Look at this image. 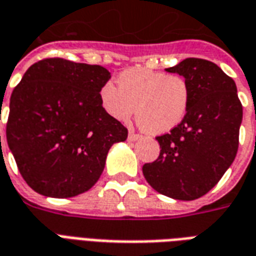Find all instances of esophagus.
<instances>
[{"instance_id":"34e87169","label":"esophagus","mask_w":256,"mask_h":256,"mask_svg":"<svg viewBox=\"0 0 256 256\" xmlns=\"http://www.w3.org/2000/svg\"><path fill=\"white\" fill-rule=\"evenodd\" d=\"M140 137H141V136H140V134H136L134 133V132H130V133H128V141H136V140H138Z\"/></svg>"}]
</instances>
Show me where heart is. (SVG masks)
I'll use <instances>...</instances> for the list:
<instances>
[{
    "label": "heart",
    "mask_w": 256,
    "mask_h": 256,
    "mask_svg": "<svg viewBox=\"0 0 256 256\" xmlns=\"http://www.w3.org/2000/svg\"><path fill=\"white\" fill-rule=\"evenodd\" d=\"M102 110L119 122H128L136 111L145 132L163 134L177 128L189 110L190 89L177 74L128 68L119 74L118 88L106 82L100 89Z\"/></svg>",
    "instance_id": "obj_1"
}]
</instances>
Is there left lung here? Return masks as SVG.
I'll use <instances>...</instances> for the list:
<instances>
[{"label":"left lung","instance_id":"obj_1","mask_svg":"<svg viewBox=\"0 0 256 256\" xmlns=\"http://www.w3.org/2000/svg\"><path fill=\"white\" fill-rule=\"evenodd\" d=\"M166 71L188 82L189 110L177 128L156 137L160 154L142 172L156 192L194 200L214 188L234 160L242 106L234 80L212 62L189 58Z\"/></svg>","mask_w":256,"mask_h":256}]
</instances>
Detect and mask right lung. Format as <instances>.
I'll list each match as a JSON object with an SVG mask.
<instances>
[{
    "label": "right lung",
    "instance_id": "obj_1",
    "mask_svg": "<svg viewBox=\"0 0 256 256\" xmlns=\"http://www.w3.org/2000/svg\"><path fill=\"white\" fill-rule=\"evenodd\" d=\"M110 78L101 66L62 58L26 71L10 96L6 141L31 189L72 198L98 181L110 148L128 138V128L101 106Z\"/></svg>",
    "mask_w": 256,
    "mask_h": 256
}]
</instances>
